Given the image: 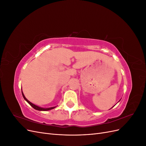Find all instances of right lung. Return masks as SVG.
<instances>
[{
	"label": "right lung",
	"instance_id": "add662e5",
	"mask_svg": "<svg viewBox=\"0 0 146 146\" xmlns=\"http://www.w3.org/2000/svg\"><path fill=\"white\" fill-rule=\"evenodd\" d=\"M22 94H23V98H24V99L27 102L32 106V107L34 108V109H35V110H39V111H48V110H52V109H54V108H55V107H51V108H41V107H38V106H36V105H34L33 104H32V103H31L30 101H29L27 99L25 98V97L24 96V94H23V92H22Z\"/></svg>",
	"mask_w": 146,
	"mask_h": 146
}]
</instances>
